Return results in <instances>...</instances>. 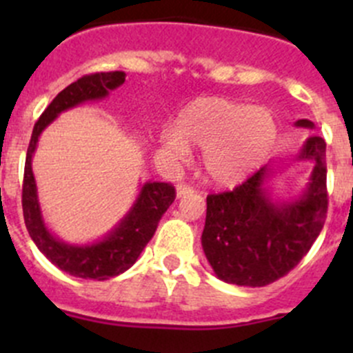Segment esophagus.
Segmentation results:
<instances>
[{"label": "esophagus", "instance_id": "esophagus-1", "mask_svg": "<svg viewBox=\"0 0 353 353\" xmlns=\"http://www.w3.org/2000/svg\"><path fill=\"white\" fill-rule=\"evenodd\" d=\"M176 191H177V198H184V196H186V194L193 193L194 190H193V188L190 186V184H186V183H179V184H177Z\"/></svg>", "mask_w": 353, "mask_h": 353}]
</instances>
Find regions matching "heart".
I'll return each instance as SVG.
<instances>
[{"label":"heart","instance_id":"obj_1","mask_svg":"<svg viewBox=\"0 0 353 353\" xmlns=\"http://www.w3.org/2000/svg\"><path fill=\"white\" fill-rule=\"evenodd\" d=\"M276 123L263 108L222 97H199L177 116L163 145L177 155L190 147L203 148L205 176L220 186H234L254 172L272 152Z\"/></svg>","mask_w":353,"mask_h":353}]
</instances>
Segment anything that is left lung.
I'll return each instance as SVG.
<instances>
[{"mask_svg": "<svg viewBox=\"0 0 353 353\" xmlns=\"http://www.w3.org/2000/svg\"><path fill=\"white\" fill-rule=\"evenodd\" d=\"M295 126L314 128L309 119ZM299 160H314L304 194L294 201H273L263 167L232 191L206 196L201 244L220 280L244 287H265L285 276L318 239L326 213V143L312 134Z\"/></svg>", "mask_w": 353, "mask_h": 353, "instance_id": "left-lung-1", "label": "left lung"}]
</instances>
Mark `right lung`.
<instances>
[{"label":"right lung","instance_id":"obj_1","mask_svg":"<svg viewBox=\"0 0 353 353\" xmlns=\"http://www.w3.org/2000/svg\"><path fill=\"white\" fill-rule=\"evenodd\" d=\"M124 71H105V73H92L78 78L65 90L59 92L48 109L41 114L32 131L30 143L25 159L23 188H22V208L25 227L30 234L32 241L39 251L59 270L68 275L78 279L108 280L117 276L134 265L138 256L154 237L157 225L163 213L167 212L176 199V190L169 183H145L138 194L137 201L131 206L123 220L102 241L94 244L74 245L66 244L52 236L46 227L41 215V206L37 199L34 172H32V155L37 148L39 137L52 121L78 104L87 101H99L108 97L109 92L124 83Z\"/></svg>","mask_w":353,"mask_h":353}]
</instances>
